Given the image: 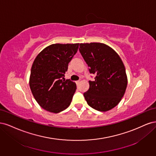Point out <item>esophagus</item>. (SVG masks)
Segmentation results:
<instances>
[{"label":"esophagus","mask_w":156,"mask_h":156,"mask_svg":"<svg viewBox=\"0 0 156 156\" xmlns=\"http://www.w3.org/2000/svg\"><path fill=\"white\" fill-rule=\"evenodd\" d=\"M75 83H76V84H77V85H78V84H79V83H80V80H79V81H77L76 82H75Z\"/></svg>","instance_id":"obj_1"}]
</instances>
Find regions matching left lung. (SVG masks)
<instances>
[{
    "label": "left lung",
    "mask_w": 156,
    "mask_h": 156,
    "mask_svg": "<svg viewBox=\"0 0 156 156\" xmlns=\"http://www.w3.org/2000/svg\"><path fill=\"white\" fill-rule=\"evenodd\" d=\"M79 51L96 75L89 81L84 97L89 106L105 112L116 107L124 96L127 84L126 68L120 56L111 47L102 43L80 44Z\"/></svg>",
    "instance_id": "left-lung-1"
}]
</instances>
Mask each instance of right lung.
Here are the masks:
<instances>
[{
    "mask_svg": "<svg viewBox=\"0 0 156 156\" xmlns=\"http://www.w3.org/2000/svg\"><path fill=\"white\" fill-rule=\"evenodd\" d=\"M79 44H55L37 55L32 64L29 85L33 96L44 109L58 113L68 108L76 84L64 77Z\"/></svg>",
    "mask_w": 156,
    "mask_h": 156,
    "instance_id": "1",
    "label": "right lung"
}]
</instances>
